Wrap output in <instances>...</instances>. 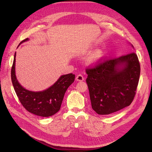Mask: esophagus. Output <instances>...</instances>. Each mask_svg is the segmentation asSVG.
I'll return each mask as SVG.
<instances>
[{
	"mask_svg": "<svg viewBox=\"0 0 152 152\" xmlns=\"http://www.w3.org/2000/svg\"><path fill=\"white\" fill-rule=\"evenodd\" d=\"M76 79L77 81H83L84 80V77H83V76L82 75L79 74V75H78L76 76Z\"/></svg>",
	"mask_w": 152,
	"mask_h": 152,
	"instance_id": "obj_1",
	"label": "esophagus"
}]
</instances>
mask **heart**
<instances>
[{"label":"heart","mask_w":152,"mask_h":152,"mask_svg":"<svg viewBox=\"0 0 152 152\" xmlns=\"http://www.w3.org/2000/svg\"><path fill=\"white\" fill-rule=\"evenodd\" d=\"M101 55H102V53L100 52H95L94 53H93V55L91 56V58H89V61L91 63L97 62L100 58Z\"/></svg>","instance_id":"1"}]
</instances>
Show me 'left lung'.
<instances>
[{
  "label": "left lung",
  "mask_w": 152,
  "mask_h": 152,
  "mask_svg": "<svg viewBox=\"0 0 152 152\" xmlns=\"http://www.w3.org/2000/svg\"><path fill=\"white\" fill-rule=\"evenodd\" d=\"M119 65L123 68L118 69ZM86 72L92 108L97 114L109 115L131 105L140 73L136 53L101 58L94 66L87 67Z\"/></svg>",
  "instance_id": "obj_1"
}]
</instances>
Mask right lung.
<instances>
[{"instance_id": "right-lung-1", "label": "right lung", "mask_w": 152, "mask_h": 152, "mask_svg": "<svg viewBox=\"0 0 152 152\" xmlns=\"http://www.w3.org/2000/svg\"><path fill=\"white\" fill-rule=\"evenodd\" d=\"M28 40V38L24 39L20 44ZM15 57L16 53L11 69V79L21 105L29 112L39 116L49 117L57 113L60 109L67 89L75 81V75L70 73L61 76L53 86L44 91H29L24 89L16 78Z\"/></svg>"}]
</instances>
